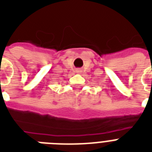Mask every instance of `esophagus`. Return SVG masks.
I'll return each mask as SVG.
<instances>
[{
	"instance_id": "esophagus-1",
	"label": "esophagus",
	"mask_w": 152,
	"mask_h": 152,
	"mask_svg": "<svg viewBox=\"0 0 152 152\" xmlns=\"http://www.w3.org/2000/svg\"><path fill=\"white\" fill-rule=\"evenodd\" d=\"M76 73H81V70L80 69H77V70H76Z\"/></svg>"
}]
</instances>
